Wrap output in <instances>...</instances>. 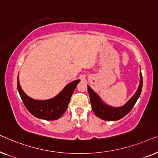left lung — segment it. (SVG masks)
Masks as SVG:
<instances>
[{"label": "left lung", "instance_id": "left-lung-1", "mask_svg": "<svg viewBox=\"0 0 158 158\" xmlns=\"http://www.w3.org/2000/svg\"><path fill=\"white\" fill-rule=\"evenodd\" d=\"M142 88H143V76H142V74H140V82H139L138 89L134 94V96L124 106L116 108L104 104L98 95L90 88L89 86H88V92L94 113L100 119L106 121H115L123 118L130 112L133 106H135L140 95Z\"/></svg>", "mask_w": 158, "mask_h": 158}]
</instances>
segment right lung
Returning a JSON list of instances; mask_svg holds the SVG:
<instances>
[{
	"label": "right lung",
	"mask_w": 158,
	"mask_h": 158,
	"mask_svg": "<svg viewBox=\"0 0 158 158\" xmlns=\"http://www.w3.org/2000/svg\"><path fill=\"white\" fill-rule=\"evenodd\" d=\"M79 81L78 79L71 82L56 97L48 100H34L28 97L21 88L19 77L17 79V88L24 105L31 114L39 119L56 120L65 112L73 92Z\"/></svg>",
	"instance_id": "1"
}]
</instances>
